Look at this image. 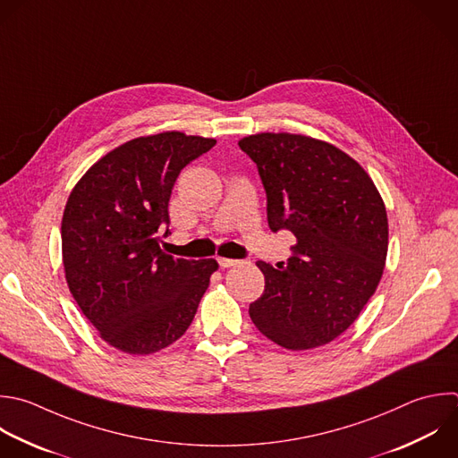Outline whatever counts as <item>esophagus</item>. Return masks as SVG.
Wrapping results in <instances>:
<instances>
[{"label":"esophagus","instance_id":"1","mask_svg":"<svg viewBox=\"0 0 458 458\" xmlns=\"http://www.w3.org/2000/svg\"><path fill=\"white\" fill-rule=\"evenodd\" d=\"M216 261L222 268H229V267H234V265L240 263L238 259H231V258H216Z\"/></svg>","mask_w":458,"mask_h":458}]
</instances>
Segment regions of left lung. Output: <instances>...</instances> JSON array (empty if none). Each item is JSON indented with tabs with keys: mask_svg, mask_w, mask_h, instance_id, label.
Instances as JSON below:
<instances>
[{
	"mask_svg": "<svg viewBox=\"0 0 458 458\" xmlns=\"http://www.w3.org/2000/svg\"><path fill=\"white\" fill-rule=\"evenodd\" d=\"M238 145L258 166L268 227L297 238L277 268L256 263L265 292L249 315L286 349L327 344L356 320L381 279L388 247L385 204L367 172L326 141L263 132Z\"/></svg>",
	"mask_w": 458,
	"mask_h": 458,
	"instance_id": "8db88e82",
	"label": "left lung"
}]
</instances>
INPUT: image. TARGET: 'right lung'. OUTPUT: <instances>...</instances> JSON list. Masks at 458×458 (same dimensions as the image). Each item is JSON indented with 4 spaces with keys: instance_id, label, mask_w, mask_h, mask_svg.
<instances>
[{
    "instance_id": "obj_1",
    "label": "right lung",
    "mask_w": 458,
    "mask_h": 458,
    "mask_svg": "<svg viewBox=\"0 0 458 458\" xmlns=\"http://www.w3.org/2000/svg\"><path fill=\"white\" fill-rule=\"evenodd\" d=\"M215 140L163 132L136 138L95 163L63 216V261L82 313L113 347L150 354L181 338L218 263L165 254L168 202L181 170Z\"/></svg>"
}]
</instances>
